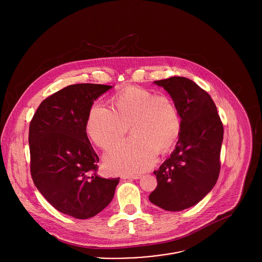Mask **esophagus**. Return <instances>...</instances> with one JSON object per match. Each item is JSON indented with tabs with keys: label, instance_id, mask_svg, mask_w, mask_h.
Here are the masks:
<instances>
[{
	"label": "esophagus",
	"instance_id": "obj_1",
	"mask_svg": "<svg viewBox=\"0 0 262 262\" xmlns=\"http://www.w3.org/2000/svg\"><path fill=\"white\" fill-rule=\"evenodd\" d=\"M141 178V176L140 174H126V176H122V179H124V180H126V179H128V180H138V179H140Z\"/></svg>",
	"mask_w": 262,
	"mask_h": 262
}]
</instances>
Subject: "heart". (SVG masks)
I'll return each instance as SVG.
<instances>
[{
  "label": "heart",
  "mask_w": 262,
  "mask_h": 262,
  "mask_svg": "<svg viewBox=\"0 0 262 262\" xmlns=\"http://www.w3.org/2000/svg\"><path fill=\"white\" fill-rule=\"evenodd\" d=\"M132 130L130 139L105 155L113 173H137L150 168L158 152H166L181 133V117L174 102L139 86H127L112 98V109L92 106L86 119V133L102 149H109Z\"/></svg>",
  "instance_id": "heart-1"
}]
</instances>
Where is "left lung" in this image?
<instances>
[{
	"label": "left lung",
	"mask_w": 262,
	"mask_h": 262,
	"mask_svg": "<svg viewBox=\"0 0 262 262\" xmlns=\"http://www.w3.org/2000/svg\"><path fill=\"white\" fill-rule=\"evenodd\" d=\"M154 83L173 100L182 127L176 149L153 171L157 187L149 201L165 211L178 212L198 204L216 185L224 128L214 101L192 80L172 76Z\"/></svg>",
	"instance_id": "obj_1"
}]
</instances>
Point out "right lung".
Returning a JSON list of instances; mask_svg holds the SVG:
<instances>
[{
    "mask_svg": "<svg viewBox=\"0 0 262 262\" xmlns=\"http://www.w3.org/2000/svg\"><path fill=\"white\" fill-rule=\"evenodd\" d=\"M112 85L72 84L45 99L29 126L31 176L41 194L57 211L89 219L113 200L120 179H103L99 156L86 135L94 102Z\"/></svg>",
    "mask_w": 262,
    "mask_h": 262,
    "instance_id": "right-lung-1",
    "label": "right lung"
}]
</instances>
